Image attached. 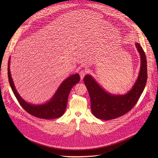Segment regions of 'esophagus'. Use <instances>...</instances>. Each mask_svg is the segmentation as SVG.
I'll return each instance as SVG.
<instances>
[{
	"mask_svg": "<svg viewBox=\"0 0 158 158\" xmlns=\"http://www.w3.org/2000/svg\"><path fill=\"white\" fill-rule=\"evenodd\" d=\"M86 75V72L85 70H81L80 72V78H81V80H83L84 77Z\"/></svg>",
	"mask_w": 158,
	"mask_h": 158,
	"instance_id": "esophagus-1",
	"label": "esophagus"
}]
</instances>
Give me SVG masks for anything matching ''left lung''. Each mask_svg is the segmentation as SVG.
Returning <instances> with one entry per match:
<instances>
[{
	"label": "left lung",
	"instance_id": "8db88e82",
	"mask_svg": "<svg viewBox=\"0 0 158 158\" xmlns=\"http://www.w3.org/2000/svg\"><path fill=\"white\" fill-rule=\"evenodd\" d=\"M135 44L140 56V68L135 83L125 94L109 93L90 75L85 77L83 80L90 97L91 111L97 118L109 120L125 114L135 106L144 90L147 80V58L141 45L137 43Z\"/></svg>",
	"mask_w": 158,
	"mask_h": 158
}]
</instances>
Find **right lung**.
<instances>
[{
  "instance_id": "1",
  "label": "right lung",
  "mask_w": 158,
  "mask_h": 158,
  "mask_svg": "<svg viewBox=\"0 0 158 158\" xmlns=\"http://www.w3.org/2000/svg\"><path fill=\"white\" fill-rule=\"evenodd\" d=\"M10 63V57L8 63V77L10 85L18 101L27 113L35 117L44 119H53L63 115L67 106L70 91L80 80L78 73L72 75L64 80L49 101L44 104L35 105L25 101L18 92L11 77Z\"/></svg>"
}]
</instances>
